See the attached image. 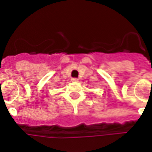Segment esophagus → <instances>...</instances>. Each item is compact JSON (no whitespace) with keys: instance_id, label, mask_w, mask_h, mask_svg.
<instances>
[{"instance_id":"obj_1","label":"esophagus","mask_w":152,"mask_h":152,"mask_svg":"<svg viewBox=\"0 0 152 152\" xmlns=\"http://www.w3.org/2000/svg\"><path fill=\"white\" fill-rule=\"evenodd\" d=\"M72 82H78V79L72 78Z\"/></svg>"}]
</instances>
